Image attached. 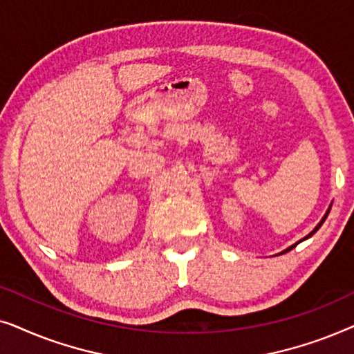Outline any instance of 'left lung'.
<instances>
[{"label": "left lung", "instance_id": "1", "mask_svg": "<svg viewBox=\"0 0 354 354\" xmlns=\"http://www.w3.org/2000/svg\"><path fill=\"white\" fill-rule=\"evenodd\" d=\"M328 212H330V207H328V209H327V212H326V216H324V217H322V219H321V222H319V224H317L316 227H314V230L311 232V234H308L306 236H304V239H303V240H306V239H309V236H313L314 234H316V232L319 230V227H321V225L324 224V221H326V219H327V214H328ZM303 240H299V241H298V243H301V241H303ZM298 243H295V245H292V246H290V248H287V250H285V251H290V250H292V248H295V246H297ZM285 251H283V253H285Z\"/></svg>", "mask_w": 354, "mask_h": 354}]
</instances>
